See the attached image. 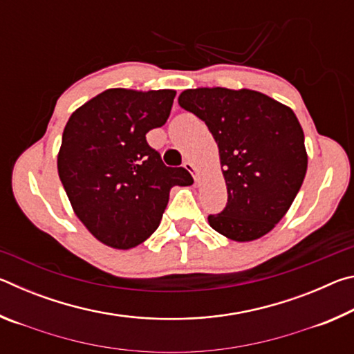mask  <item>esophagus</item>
Listing matches in <instances>:
<instances>
[{"label":"esophagus","instance_id":"esophagus-1","mask_svg":"<svg viewBox=\"0 0 354 354\" xmlns=\"http://www.w3.org/2000/svg\"><path fill=\"white\" fill-rule=\"evenodd\" d=\"M183 165H184V169H185V170H187V171L190 173V175H192V176H194V179H195V183H196V181H198V173H196V169H195V165H194V164H192V162H190V160H185V162H184Z\"/></svg>","mask_w":354,"mask_h":354}]
</instances>
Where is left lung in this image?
<instances>
[{
  "mask_svg": "<svg viewBox=\"0 0 354 354\" xmlns=\"http://www.w3.org/2000/svg\"><path fill=\"white\" fill-rule=\"evenodd\" d=\"M178 103L206 123L218 145L227 203L209 225L236 242L266 236L289 211L308 170L297 115L248 88H189Z\"/></svg>",
  "mask_w": 354,
  "mask_h": 354,
  "instance_id": "left-lung-1",
  "label": "left lung"
}]
</instances>
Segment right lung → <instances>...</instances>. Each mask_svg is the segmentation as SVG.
Instances as JSON below:
<instances>
[{"mask_svg":"<svg viewBox=\"0 0 354 354\" xmlns=\"http://www.w3.org/2000/svg\"><path fill=\"white\" fill-rule=\"evenodd\" d=\"M175 91L109 88L65 124L57 171L84 226L107 247L129 250L158 230L173 185L194 183L167 167L147 133L170 115Z\"/></svg>","mask_w":354,"mask_h":354,"instance_id":"obj_1","label":"right lung"}]
</instances>
